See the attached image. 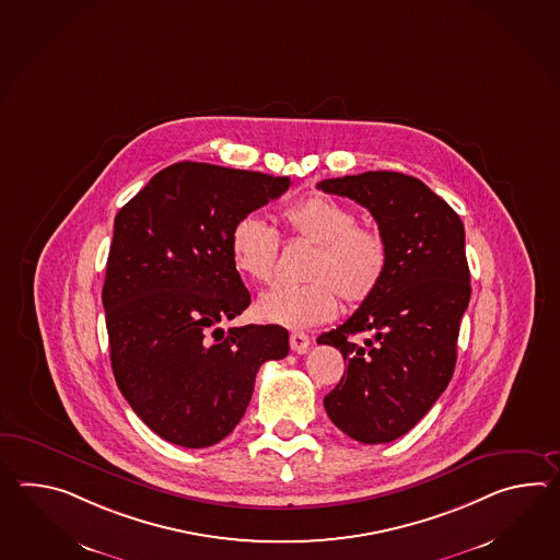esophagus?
<instances>
[{
    "instance_id": "esophagus-1",
    "label": "esophagus",
    "mask_w": 560,
    "mask_h": 560,
    "mask_svg": "<svg viewBox=\"0 0 560 560\" xmlns=\"http://www.w3.org/2000/svg\"><path fill=\"white\" fill-rule=\"evenodd\" d=\"M289 346H291L295 353H307V349L311 346L310 336H305V334H291Z\"/></svg>"
}]
</instances>
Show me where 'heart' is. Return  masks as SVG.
Returning <instances> with one entry per match:
<instances>
[{
    "instance_id": "heart-1",
    "label": "heart",
    "mask_w": 560,
    "mask_h": 560,
    "mask_svg": "<svg viewBox=\"0 0 560 560\" xmlns=\"http://www.w3.org/2000/svg\"><path fill=\"white\" fill-rule=\"evenodd\" d=\"M293 243L313 247L303 287H279L255 303L262 324L310 329L336 317L339 298L349 307L370 301L386 279L389 245L377 226L358 223V212L325 195H311L281 212ZM229 249L236 273L267 285L275 277L279 235L257 214L236 221Z\"/></svg>"
}]
</instances>
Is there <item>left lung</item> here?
Here are the masks:
<instances>
[{
	"label": "left lung",
	"mask_w": 560,
	"mask_h": 560,
	"mask_svg": "<svg viewBox=\"0 0 560 560\" xmlns=\"http://www.w3.org/2000/svg\"><path fill=\"white\" fill-rule=\"evenodd\" d=\"M317 188L360 202L389 245L386 279L348 322L319 336L348 363L324 399L329 420L361 444L408 434L446 389L470 269L460 217L420 178L370 171L327 178ZM370 332L361 347L350 337Z\"/></svg>",
	"instance_id": "left-lung-1"
}]
</instances>
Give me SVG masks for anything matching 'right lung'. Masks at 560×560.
Listing matches in <instances>:
<instances>
[{
  "label": "right lung",
  "instance_id": "obj_1",
  "mask_svg": "<svg viewBox=\"0 0 560 560\" xmlns=\"http://www.w3.org/2000/svg\"><path fill=\"white\" fill-rule=\"evenodd\" d=\"M289 185V176L176 162L114 219L102 287L114 377L166 442H221L247 410L262 363L289 353L279 325L221 327L250 303L231 231Z\"/></svg>",
  "mask_w": 560,
  "mask_h": 560
}]
</instances>
